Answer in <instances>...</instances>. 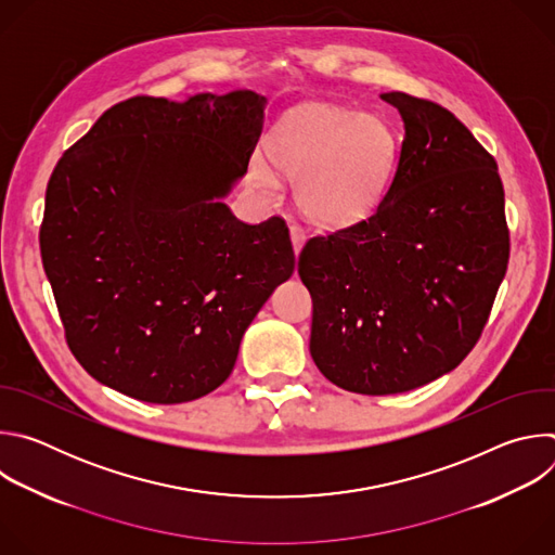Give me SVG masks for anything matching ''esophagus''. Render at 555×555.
Returning a JSON list of instances; mask_svg holds the SVG:
<instances>
[{"label":"esophagus","mask_w":555,"mask_h":555,"mask_svg":"<svg viewBox=\"0 0 555 555\" xmlns=\"http://www.w3.org/2000/svg\"><path fill=\"white\" fill-rule=\"evenodd\" d=\"M289 234H292V244H294V253L298 255V253H300V246H302V242H305V228H302L300 223L292 221V223H289Z\"/></svg>","instance_id":"esophagus-1"}]
</instances>
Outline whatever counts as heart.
Wrapping results in <instances>:
<instances>
[{
  "label": "heart",
  "instance_id": "1",
  "mask_svg": "<svg viewBox=\"0 0 555 555\" xmlns=\"http://www.w3.org/2000/svg\"><path fill=\"white\" fill-rule=\"evenodd\" d=\"M398 142L390 127L371 114L307 105L283 116L266 140L270 165L296 184L305 215L325 225H343L371 212L395 163ZM261 186L274 178L255 167Z\"/></svg>",
  "mask_w": 555,
  "mask_h": 555
}]
</instances>
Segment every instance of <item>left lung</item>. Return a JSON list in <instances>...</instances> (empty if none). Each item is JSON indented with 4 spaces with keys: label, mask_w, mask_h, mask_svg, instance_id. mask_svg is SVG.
Listing matches in <instances>:
<instances>
[{
    "label": "left lung",
    "mask_w": 555,
    "mask_h": 555,
    "mask_svg": "<svg viewBox=\"0 0 555 555\" xmlns=\"http://www.w3.org/2000/svg\"><path fill=\"white\" fill-rule=\"evenodd\" d=\"M404 120L375 210L313 234L298 255L311 294L309 353L336 386L392 395L456 369L479 343L509 261L494 155L446 107L382 94Z\"/></svg>",
    "instance_id": "8db88e82"
}]
</instances>
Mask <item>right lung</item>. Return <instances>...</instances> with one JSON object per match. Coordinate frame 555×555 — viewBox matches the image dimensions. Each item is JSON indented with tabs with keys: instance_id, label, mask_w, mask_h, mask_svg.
<instances>
[{
	"instance_id": "obj_1",
	"label": "right lung",
	"mask_w": 555,
	"mask_h": 555,
	"mask_svg": "<svg viewBox=\"0 0 555 555\" xmlns=\"http://www.w3.org/2000/svg\"><path fill=\"white\" fill-rule=\"evenodd\" d=\"M266 99L253 90L109 107L56 163L39 228L65 343L94 379L149 404L204 398L294 272L283 217L219 202L248 171Z\"/></svg>"
}]
</instances>
